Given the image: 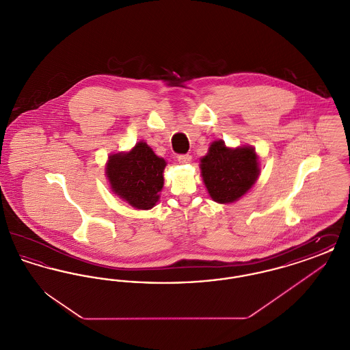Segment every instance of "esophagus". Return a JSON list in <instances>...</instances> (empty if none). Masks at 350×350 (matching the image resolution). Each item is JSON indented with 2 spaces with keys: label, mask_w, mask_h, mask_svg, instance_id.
Wrapping results in <instances>:
<instances>
[{
  "label": "esophagus",
  "mask_w": 350,
  "mask_h": 350,
  "mask_svg": "<svg viewBox=\"0 0 350 350\" xmlns=\"http://www.w3.org/2000/svg\"><path fill=\"white\" fill-rule=\"evenodd\" d=\"M191 161V156L190 154H180L178 156V163L180 164H187Z\"/></svg>",
  "instance_id": "esophagus-1"
}]
</instances>
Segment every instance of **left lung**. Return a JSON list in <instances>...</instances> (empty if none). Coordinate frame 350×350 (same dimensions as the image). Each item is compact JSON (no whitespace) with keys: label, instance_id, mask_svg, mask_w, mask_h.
Segmentation results:
<instances>
[{"label":"left lung","instance_id":"obj_1","mask_svg":"<svg viewBox=\"0 0 350 350\" xmlns=\"http://www.w3.org/2000/svg\"><path fill=\"white\" fill-rule=\"evenodd\" d=\"M200 172L213 200L232 203L248 193L257 181L258 156L253 147L228 148L223 140H215L208 153L200 159Z\"/></svg>","mask_w":350,"mask_h":350}]
</instances>
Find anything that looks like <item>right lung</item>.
I'll list each match as a JSON object with an SVG mask.
<instances>
[{
    "instance_id": "obj_1",
    "label": "right lung",
    "mask_w": 350,
    "mask_h": 350,
    "mask_svg": "<svg viewBox=\"0 0 350 350\" xmlns=\"http://www.w3.org/2000/svg\"><path fill=\"white\" fill-rule=\"evenodd\" d=\"M167 161L154 154L147 143L139 142L130 152L111 154L106 176L111 190L137 210H150L160 198Z\"/></svg>"
}]
</instances>
